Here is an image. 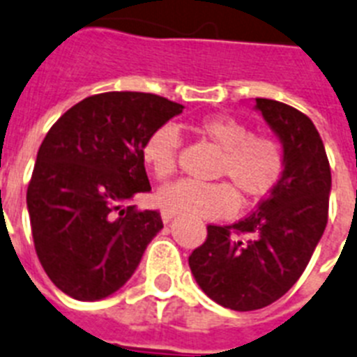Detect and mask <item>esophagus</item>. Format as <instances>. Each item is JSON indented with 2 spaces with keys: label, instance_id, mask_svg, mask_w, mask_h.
Returning a JSON list of instances; mask_svg holds the SVG:
<instances>
[{
  "label": "esophagus",
  "instance_id": "34e87169",
  "mask_svg": "<svg viewBox=\"0 0 357 357\" xmlns=\"http://www.w3.org/2000/svg\"><path fill=\"white\" fill-rule=\"evenodd\" d=\"M174 211H169V208H161V220H163L165 224H169L170 220L174 218Z\"/></svg>",
  "mask_w": 357,
  "mask_h": 357
}]
</instances>
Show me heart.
Instances as JSON below:
<instances>
[{"mask_svg":"<svg viewBox=\"0 0 357 357\" xmlns=\"http://www.w3.org/2000/svg\"><path fill=\"white\" fill-rule=\"evenodd\" d=\"M192 128L222 150L214 176L227 181L199 183L181 179L167 185L158 190V204L163 208L194 218H225L238 207V194L245 204H255L280 183L286 170V152L280 141L253 133L248 124L229 115H205ZM179 146L178 130L163 124L146 137L141 158L155 178L169 179L178 169Z\"/></svg>","mask_w":357,"mask_h":357,"instance_id":"1","label":"heart"}]
</instances>
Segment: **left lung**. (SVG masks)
<instances>
[{
    "instance_id": "left-lung-1",
    "label": "left lung",
    "mask_w": 357,
    "mask_h": 357,
    "mask_svg": "<svg viewBox=\"0 0 357 357\" xmlns=\"http://www.w3.org/2000/svg\"><path fill=\"white\" fill-rule=\"evenodd\" d=\"M257 109L282 141V179L248 218L207 225V238L188 257L199 288L236 312L280 299L306 269L328 222L332 174L314 123L271 98H257Z\"/></svg>"
}]
</instances>
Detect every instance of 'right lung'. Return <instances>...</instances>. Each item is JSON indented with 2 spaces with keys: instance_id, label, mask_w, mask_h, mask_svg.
<instances>
[{
  "instance_id": "add662e5",
  "label": "right lung",
  "mask_w": 357,
  "mask_h": 357,
  "mask_svg": "<svg viewBox=\"0 0 357 357\" xmlns=\"http://www.w3.org/2000/svg\"><path fill=\"white\" fill-rule=\"evenodd\" d=\"M181 112L159 95L108 91L80 100L51 126L27 207L38 260L66 295L98 301L115 294L161 231L158 211L130 202L150 190L143 143Z\"/></svg>"
}]
</instances>
